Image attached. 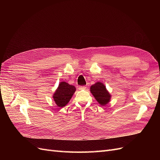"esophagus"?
Listing matches in <instances>:
<instances>
[{
	"label": "esophagus",
	"instance_id": "34e87169",
	"mask_svg": "<svg viewBox=\"0 0 160 160\" xmlns=\"http://www.w3.org/2000/svg\"><path fill=\"white\" fill-rule=\"evenodd\" d=\"M79 89H85L87 88V87L83 85V86H79Z\"/></svg>",
	"mask_w": 160,
	"mask_h": 160
}]
</instances>
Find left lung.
<instances>
[{
	"label": "left lung",
	"instance_id": "8db88e82",
	"mask_svg": "<svg viewBox=\"0 0 160 160\" xmlns=\"http://www.w3.org/2000/svg\"><path fill=\"white\" fill-rule=\"evenodd\" d=\"M91 93L95 97L98 103L102 105H105L109 103L111 95L106 89L105 86L101 82H98L90 88Z\"/></svg>",
	"mask_w": 160,
	"mask_h": 160
}]
</instances>
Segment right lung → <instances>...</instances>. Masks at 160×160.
<instances>
[{
	"label": "right lung",
	"instance_id": "obj_1",
	"mask_svg": "<svg viewBox=\"0 0 160 160\" xmlns=\"http://www.w3.org/2000/svg\"><path fill=\"white\" fill-rule=\"evenodd\" d=\"M75 90V86L71 85L66 82H61L53 95V99L57 105L60 108L64 107L69 103Z\"/></svg>",
	"mask_w": 160,
	"mask_h": 160
}]
</instances>
